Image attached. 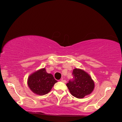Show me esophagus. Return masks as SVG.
I'll return each mask as SVG.
<instances>
[{
	"label": "esophagus",
	"mask_w": 122,
	"mask_h": 122,
	"mask_svg": "<svg viewBox=\"0 0 122 122\" xmlns=\"http://www.w3.org/2000/svg\"><path fill=\"white\" fill-rule=\"evenodd\" d=\"M61 81H62V82H64V83H66V81L65 80H64V79H61Z\"/></svg>",
	"instance_id": "obj_1"
}]
</instances>
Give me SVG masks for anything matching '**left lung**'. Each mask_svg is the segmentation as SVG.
Instances as JSON below:
<instances>
[{"label":"left lung","mask_w":122,"mask_h":122,"mask_svg":"<svg viewBox=\"0 0 122 122\" xmlns=\"http://www.w3.org/2000/svg\"><path fill=\"white\" fill-rule=\"evenodd\" d=\"M72 75L73 79L66 84L72 95L78 99H82L93 92L95 83L88 73L82 69L75 68Z\"/></svg>","instance_id":"1"}]
</instances>
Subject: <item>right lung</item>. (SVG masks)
<instances>
[{
    "label": "right lung",
    "mask_w": 122,
    "mask_h": 122,
    "mask_svg": "<svg viewBox=\"0 0 122 122\" xmlns=\"http://www.w3.org/2000/svg\"><path fill=\"white\" fill-rule=\"evenodd\" d=\"M57 82L53 75L47 73L45 68L31 74L27 79L28 86L31 91L41 96L48 93Z\"/></svg>",
    "instance_id": "1"
}]
</instances>
